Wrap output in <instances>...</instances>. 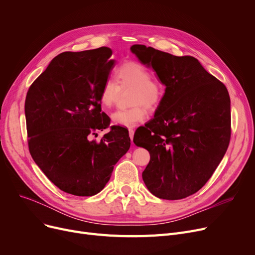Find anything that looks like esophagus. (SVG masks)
<instances>
[{"mask_svg":"<svg viewBox=\"0 0 255 255\" xmlns=\"http://www.w3.org/2000/svg\"><path fill=\"white\" fill-rule=\"evenodd\" d=\"M129 136H130V139L132 140V139H133V136H134V130H133V129H129Z\"/></svg>","mask_w":255,"mask_h":255,"instance_id":"1","label":"esophagus"}]
</instances>
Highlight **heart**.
I'll list each match as a JSON object with an SVG mask.
<instances>
[{"label": "heart", "mask_w": 255, "mask_h": 255, "mask_svg": "<svg viewBox=\"0 0 255 255\" xmlns=\"http://www.w3.org/2000/svg\"><path fill=\"white\" fill-rule=\"evenodd\" d=\"M130 89L129 109L116 111L112 115L113 123L131 128L141 123L148 110L154 111L161 104L164 97V85L153 78L145 67L135 61L121 64L116 71V80L109 78L102 85L100 102L105 107H111L117 101L121 90Z\"/></svg>", "instance_id": "b5f03b06"}]
</instances>
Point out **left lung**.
I'll use <instances>...</instances> for the list:
<instances>
[{"label":"left lung","mask_w":255,"mask_h":255,"mask_svg":"<svg viewBox=\"0 0 255 255\" xmlns=\"http://www.w3.org/2000/svg\"><path fill=\"white\" fill-rule=\"evenodd\" d=\"M130 49L166 87L154 118L133 137L151 157L142 180L159 198H185L209 181L229 148V92L193 57L172 56L141 44Z\"/></svg>","instance_id":"8db88e82"}]
</instances>
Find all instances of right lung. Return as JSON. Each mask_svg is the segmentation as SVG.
Wrapping results in <instances>:
<instances>
[{"instance_id": "obj_1", "label": "right lung", "mask_w": 255, "mask_h": 255, "mask_svg": "<svg viewBox=\"0 0 255 255\" xmlns=\"http://www.w3.org/2000/svg\"><path fill=\"white\" fill-rule=\"evenodd\" d=\"M112 53L105 46L62 52L26 93L30 154L51 183L72 195L100 192L130 148L128 130L110 126L101 112L100 91L115 65ZM106 128L110 131L100 142L90 139Z\"/></svg>"}]
</instances>
